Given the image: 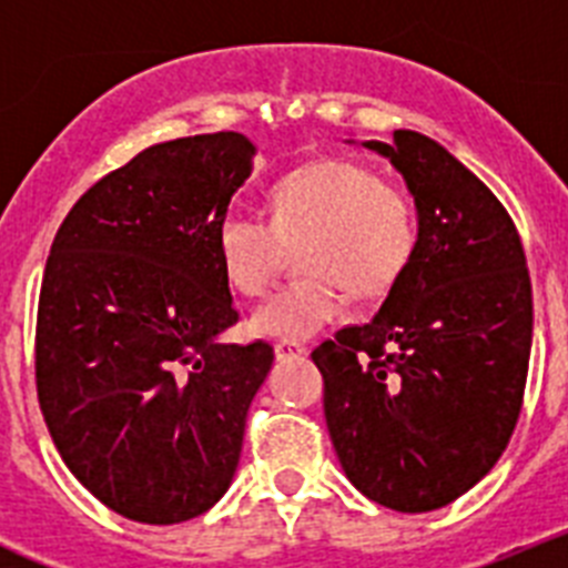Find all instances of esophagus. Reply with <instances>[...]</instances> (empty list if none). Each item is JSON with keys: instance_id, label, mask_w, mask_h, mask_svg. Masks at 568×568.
Wrapping results in <instances>:
<instances>
[{"instance_id": "1", "label": "esophagus", "mask_w": 568, "mask_h": 568, "mask_svg": "<svg viewBox=\"0 0 568 568\" xmlns=\"http://www.w3.org/2000/svg\"><path fill=\"white\" fill-rule=\"evenodd\" d=\"M301 355H307V346L298 344V341H278V344H275V358L278 361L301 358Z\"/></svg>"}]
</instances>
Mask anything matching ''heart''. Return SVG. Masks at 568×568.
I'll return each mask as SVG.
<instances>
[{
    "instance_id": "heart-1",
    "label": "heart",
    "mask_w": 568,
    "mask_h": 568,
    "mask_svg": "<svg viewBox=\"0 0 568 568\" xmlns=\"http://www.w3.org/2000/svg\"><path fill=\"white\" fill-rule=\"evenodd\" d=\"M301 247L307 278L278 290L250 315L258 338L307 341L346 310V290L378 298L406 273L418 247V215L409 195L375 170L355 162L307 164L281 179L270 193V224L227 213L215 224V253L230 287L264 295L284 261Z\"/></svg>"
}]
</instances>
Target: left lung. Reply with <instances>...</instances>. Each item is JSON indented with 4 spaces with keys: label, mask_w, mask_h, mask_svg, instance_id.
Returning a JSON list of instances; mask_svg holds the SVG:
<instances>
[{
    "label": "left lung",
    "mask_w": 568,
    "mask_h": 568,
    "mask_svg": "<svg viewBox=\"0 0 568 568\" xmlns=\"http://www.w3.org/2000/svg\"><path fill=\"white\" fill-rule=\"evenodd\" d=\"M361 148L404 175L418 247L373 321L313 361L349 484L415 515L453 504L504 455L529 369L531 284L509 213L449 150L415 130Z\"/></svg>",
    "instance_id": "obj_1"
}]
</instances>
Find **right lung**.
<instances>
[{"mask_svg":"<svg viewBox=\"0 0 568 568\" xmlns=\"http://www.w3.org/2000/svg\"><path fill=\"white\" fill-rule=\"evenodd\" d=\"M247 135L153 144L73 204L48 255L37 389L79 484L139 524H182L230 489L270 344L239 321L215 224L253 173Z\"/></svg>","mask_w":568,"mask_h":568,"instance_id":"add662e5","label":"right lung"}]
</instances>
